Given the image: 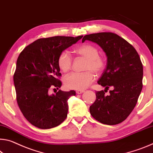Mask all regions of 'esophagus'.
<instances>
[{
  "mask_svg": "<svg viewBox=\"0 0 153 153\" xmlns=\"http://www.w3.org/2000/svg\"><path fill=\"white\" fill-rule=\"evenodd\" d=\"M84 92V91H83V90H81V91L80 90H78V91H76V93L77 94H82V93H83Z\"/></svg>",
  "mask_w": 153,
  "mask_h": 153,
  "instance_id": "obj_1",
  "label": "esophagus"
}]
</instances>
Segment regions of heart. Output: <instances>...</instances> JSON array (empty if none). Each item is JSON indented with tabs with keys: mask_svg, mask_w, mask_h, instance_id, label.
<instances>
[{
	"mask_svg": "<svg viewBox=\"0 0 153 153\" xmlns=\"http://www.w3.org/2000/svg\"><path fill=\"white\" fill-rule=\"evenodd\" d=\"M75 52L87 60L84 67V70L86 71L72 73L68 75L64 79V83L68 88L81 91L86 88L94 80L95 76L93 72L99 75L104 71L107 61L105 57L99 54V50L95 46L88 43L77 46ZM57 63L62 71H69L72 67L71 56L67 51H62L58 57Z\"/></svg>",
	"mask_w": 153,
	"mask_h": 153,
	"instance_id": "heart-1",
	"label": "heart"
}]
</instances>
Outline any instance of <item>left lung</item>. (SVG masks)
I'll list each match as a JSON object with an SVG mask.
<instances>
[{"instance_id":"1","label":"left lung","mask_w":153,"mask_h":153,"mask_svg":"<svg viewBox=\"0 0 153 153\" xmlns=\"http://www.w3.org/2000/svg\"><path fill=\"white\" fill-rule=\"evenodd\" d=\"M85 40L97 43L108 57L107 66L97 82L105 88L95 93L90 112L103 124H119L134 109L142 91L143 65L140 56L132 45L115 33L90 34L82 42ZM109 88L113 89L106 96L105 92Z\"/></svg>"}]
</instances>
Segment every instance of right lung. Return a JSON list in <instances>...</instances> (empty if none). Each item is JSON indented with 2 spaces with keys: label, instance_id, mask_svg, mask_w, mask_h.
Returning <instances> with one entry per match:
<instances>
[{
  "label": "right lung",
  "instance_id": "right-lung-1",
  "mask_svg": "<svg viewBox=\"0 0 153 153\" xmlns=\"http://www.w3.org/2000/svg\"><path fill=\"white\" fill-rule=\"evenodd\" d=\"M83 36L41 38L26 46L17 60L13 82L18 106L29 123L39 129L55 127L66 119L67 101L76 92L51 89L62 85L57 60L60 52Z\"/></svg>",
  "mask_w": 153,
  "mask_h": 153
}]
</instances>
